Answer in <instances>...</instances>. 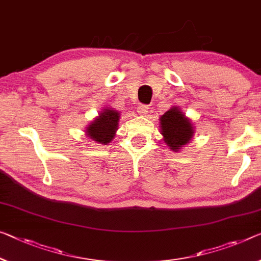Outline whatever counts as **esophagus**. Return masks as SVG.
<instances>
[{
	"label": "esophagus",
	"instance_id": "34e87169",
	"mask_svg": "<svg viewBox=\"0 0 261 261\" xmlns=\"http://www.w3.org/2000/svg\"><path fill=\"white\" fill-rule=\"evenodd\" d=\"M148 111H149V108H148L147 105H140L138 107V113L141 114V115L148 114Z\"/></svg>",
	"mask_w": 261,
	"mask_h": 261
}]
</instances>
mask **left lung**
I'll use <instances>...</instances> for the list:
<instances>
[{
	"instance_id": "1",
	"label": "left lung",
	"mask_w": 261,
	"mask_h": 261,
	"mask_svg": "<svg viewBox=\"0 0 261 261\" xmlns=\"http://www.w3.org/2000/svg\"><path fill=\"white\" fill-rule=\"evenodd\" d=\"M160 127L164 143L172 151H177L191 141L194 126L178 107H172L160 118Z\"/></svg>"
}]
</instances>
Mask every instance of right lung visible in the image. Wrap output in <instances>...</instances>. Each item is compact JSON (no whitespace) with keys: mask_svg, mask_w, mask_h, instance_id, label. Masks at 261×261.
I'll return each mask as SVG.
<instances>
[{"mask_svg":"<svg viewBox=\"0 0 261 261\" xmlns=\"http://www.w3.org/2000/svg\"><path fill=\"white\" fill-rule=\"evenodd\" d=\"M120 113L113 108H105L98 118L86 127V135L93 141L102 144L110 143L118 129Z\"/></svg>","mask_w":261,"mask_h":261,"instance_id":"1","label":"right lung"}]
</instances>
